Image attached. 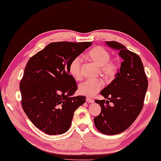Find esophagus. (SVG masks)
Masks as SVG:
<instances>
[{
	"label": "esophagus",
	"mask_w": 161,
	"mask_h": 161,
	"mask_svg": "<svg viewBox=\"0 0 161 161\" xmlns=\"http://www.w3.org/2000/svg\"><path fill=\"white\" fill-rule=\"evenodd\" d=\"M86 101L88 103H93L94 102L93 100L91 98H86Z\"/></svg>",
	"instance_id": "34e87169"
}]
</instances>
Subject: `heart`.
<instances>
[{
  "instance_id": "b5f03b06",
  "label": "heart",
  "mask_w": 161,
  "mask_h": 161,
  "mask_svg": "<svg viewBox=\"0 0 161 161\" xmlns=\"http://www.w3.org/2000/svg\"><path fill=\"white\" fill-rule=\"evenodd\" d=\"M88 58L100 66V71L108 80H112L119 72L120 65L116 60H110L109 51L101 46L95 47L88 53ZM81 58L77 56L71 60L68 71L72 77L78 80L81 77ZM103 81L101 79H89L78 86V93L87 97H92L101 90Z\"/></svg>"
}]
</instances>
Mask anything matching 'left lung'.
<instances>
[{
    "label": "left lung",
    "mask_w": 161,
    "mask_h": 161,
    "mask_svg": "<svg viewBox=\"0 0 161 161\" xmlns=\"http://www.w3.org/2000/svg\"><path fill=\"white\" fill-rule=\"evenodd\" d=\"M105 43L118 50L123 61L116 77L101 92L107 101L95 100L101 105V112L93 120L101 133L115 135L128 129L140 114L148 83L138 55L116 41Z\"/></svg>",
    "instance_id": "1"
}]
</instances>
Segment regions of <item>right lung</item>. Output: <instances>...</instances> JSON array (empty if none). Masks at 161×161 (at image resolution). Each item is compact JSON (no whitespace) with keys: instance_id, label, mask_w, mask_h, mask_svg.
I'll list each match as a JSON object with an SVG mask.
<instances>
[{"instance_id":"obj_1","label":"right lung","mask_w":161,"mask_h":161,"mask_svg":"<svg viewBox=\"0 0 161 161\" xmlns=\"http://www.w3.org/2000/svg\"><path fill=\"white\" fill-rule=\"evenodd\" d=\"M91 44L54 42L28 60L20 82L21 105L33 124L45 133L68 131L75 110L86 102L84 96L71 97L78 87L68 66Z\"/></svg>"}]
</instances>
